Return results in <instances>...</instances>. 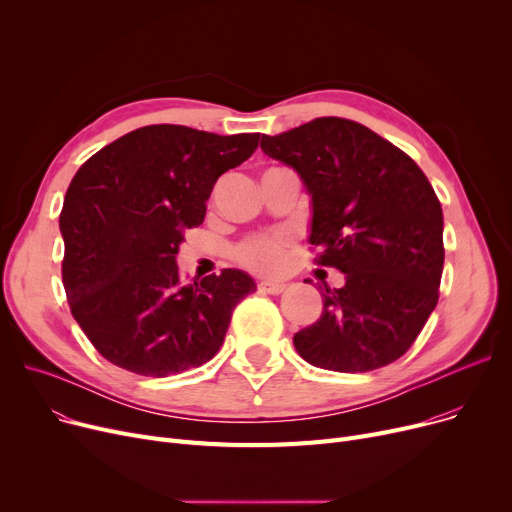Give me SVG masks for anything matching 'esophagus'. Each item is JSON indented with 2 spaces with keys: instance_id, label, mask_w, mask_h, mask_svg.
Segmentation results:
<instances>
[{
  "instance_id": "esophagus-1",
  "label": "esophagus",
  "mask_w": 512,
  "mask_h": 512,
  "mask_svg": "<svg viewBox=\"0 0 512 512\" xmlns=\"http://www.w3.org/2000/svg\"><path fill=\"white\" fill-rule=\"evenodd\" d=\"M259 290L267 292V294H280L286 290V284L284 282H274V280H263L259 284Z\"/></svg>"
}]
</instances>
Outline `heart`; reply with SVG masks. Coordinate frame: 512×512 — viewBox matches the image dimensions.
<instances>
[{"label":"heart","instance_id":"b5f03b06","mask_svg":"<svg viewBox=\"0 0 512 512\" xmlns=\"http://www.w3.org/2000/svg\"><path fill=\"white\" fill-rule=\"evenodd\" d=\"M286 245H288V236L282 232L255 236L238 249V259L245 265H249L255 272L274 274L284 265Z\"/></svg>","mask_w":512,"mask_h":512}]
</instances>
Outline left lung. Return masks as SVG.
Wrapping results in <instances>:
<instances>
[{"instance_id":"obj_1","label":"left lung","mask_w":512,"mask_h":512,"mask_svg":"<svg viewBox=\"0 0 512 512\" xmlns=\"http://www.w3.org/2000/svg\"><path fill=\"white\" fill-rule=\"evenodd\" d=\"M261 149L301 176L309 242L321 265L344 274L340 288L324 282V311L294 334V348L330 371L390 365L438 305L444 218L432 184L405 151L344 118L263 134Z\"/></svg>"}]
</instances>
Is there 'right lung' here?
<instances>
[{
    "label": "right lung",
    "mask_w": 512,
    "mask_h": 512,
    "mask_svg": "<svg viewBox=\"0 0 512 512\" xmlns=\"http://www.w3.org/2000/svg\"><path fill=\"white\" fill-rule=\"evenodd\" d=\"M257 132L222 137L176 124L132 130L89 157L60 213L62 280L76 324L110 363L151 378L220 351L255 280L224 270L182 282L186 228L205 220L213 184L247 161Z\"/></svg>",
    "instance_id": "obj_1"
}]
</instances>
